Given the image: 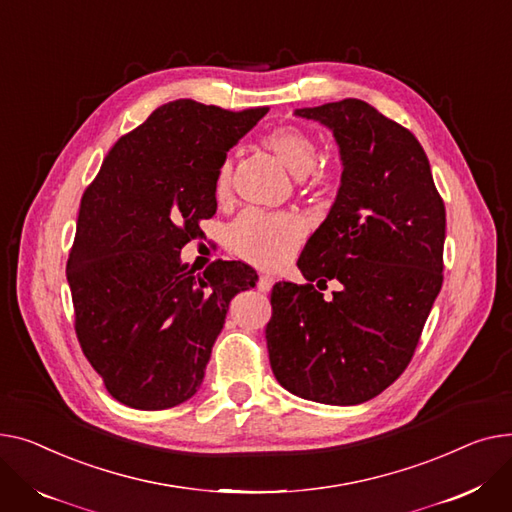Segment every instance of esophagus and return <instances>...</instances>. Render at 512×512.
<instances>
[{
	"mask_svg": "<svg viewBox=\"0 0 512 512\" xmlns=\"http://www.w3.org/2000/svg\"><path fill=\"white\" fill-rule=\"evenodd\" d=\"M273 285H275V279L270 277V275H260V279H258V289L262 291V293H268L270 289H273Z\"/></svg>",
	"mask_w": 512,
	"mask_h": 512,
	"instance_id": "34e87169",
	"label": "esophagus"
}]
</instances>
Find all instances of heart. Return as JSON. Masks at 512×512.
Instances as JSON below:
<instances>
[{
    "label": "heart",
    "instance_id": "heart-1",
    "mask_svg": "<svg viewBox=\"0 0 512 512\" xmlns=\"http://www.w3.org/2000/svg\"><path fill=\"white\" fill-rule=\"evenodd\" d=\"M262 144L295 175H308L318 161L316 140L295 126L270 130ZM233 165L225 159L215 173V198L225 202L231 194ZM322 179V177H318ZM302 221L293 215H273L260 208H248L229 227V244L237 256L258 266L273 268L283 264L302 239Z\"/></svg>",
    "mask_w": 512,
    "mask_h": 512
}]
</instances>
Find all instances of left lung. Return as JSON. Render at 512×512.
Segmentation results:
<instances>
[{
	"label": "left lung",
	"mask_w": 512,
	"mask_h": 512,
	"mask_svg": "<svg viewBox=\"0 0 512 512\" xmlns=\"http://www.w3.org/2000/svg\"><path fill=\"white\" fill-rule=\"evenodd\" d=\"M333 132L341 186L297 260L310 285L277 283L270 368L289 393L359 405L393 384L442 287L444 202L417 138L359 99L295 109ZM339 280L328 303L311 285Z\"/></svg>",
	"instance_id": "1"
}]
</instances>
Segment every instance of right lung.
<instances>
[{
  "label": "right lung",
  "mask_w": 512,
  "mask_h": 512,
  "mask_svg": "<svg viewBox=\"0 0 512 512\" xmlns=\"http://www.w3.org/2000/svg\"><path fill=\"white\" fill-rule=\"evenodd\" d=\"M266 111L161 105L115 142L86 188L66 277L80 347L119 403L157 411L192 399L229 302L256 285L244 262L194 275L179 254L217 213L215 173L229 148Z\"/></svg>",
  "instance_id": "obj_1"
}]
</instances>
